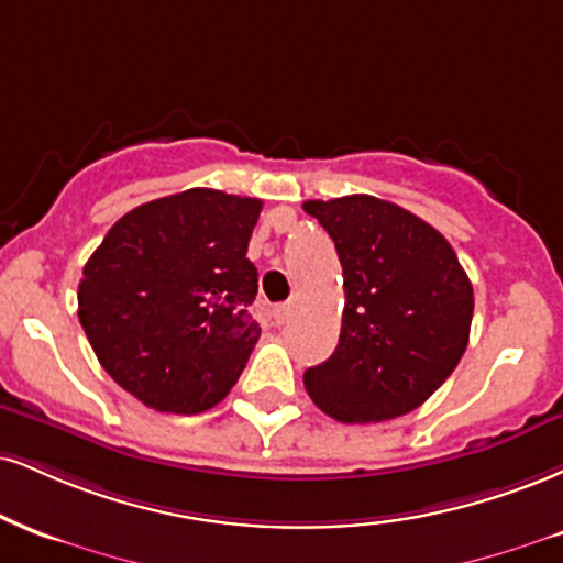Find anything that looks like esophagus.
<instances>
[{
  "mask_svg": "<svg viewBox=\"0 0 563 563\" xmlns=\"http://www.w3.org/2000/svg\"><path fill=\"white\" fill-rule=\"evenodd\" d=\"M288 317H290V303H280V307L273 309V320H275V324L288 322Z\"/></svg>",
  "mask_w": 563,
  "mask_h": 563,
  "instance_id": "1",
  "label": "esophagus"
}]
</instances>
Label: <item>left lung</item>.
Here are the masks:
<instances>
[{
	"mask_svg": "<svg viewBox=\"0 0 563 563\" xmlns=\"http://www.w3.org/2000/svg\"><path fill=\"white\" fill-rule=\"evenodd\" d=\"M343 267L341 338L303 372L307 393L338 422L409 415L456 369L475 294L451 243L404 207L367 194L303 201Z\"/></svg>",
	"mask_w": 563,
	"mask_h": 563,
	"instance_id": "obj_1",
	"label": "left lung"
}]
</instances>
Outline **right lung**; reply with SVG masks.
<instances>
[{"instance_id": "obj_1", "label": "right lung", "mask_w": 563, "mask_h": 563, "mask_svg": "<svg viewBox=\"0 0 563 563\" xmlns=\"http://www.w3.org/2000/svg\"><path fill=\"white\" fill-rule=\"evenodd\" d=\"M262 201L188 188L120 217L84 267L78 320L141 404L199 415L228 396L262 328L249 239Z\"/></svg>"}]
</instances>
